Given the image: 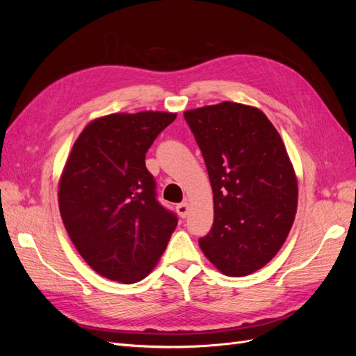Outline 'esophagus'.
Returning a JSON list of instances; mask_svg holds the SVG:
<instances>
[{"instance_id": "esophagus-1", "label": "esophagus", "mask_w": 356, "mask_h": 356, "mask_svg": "<svg viewBox=\"0 0 356 356\" xmlns=\"http://www.w3.org/2000/svg\"><path fill=\"white\" fill-rule=\"evenodd\" d=\"M177 212L181 218H186L188 215V203L184 202V203H179L177 204Z\"/></svg>"}]
</instances>
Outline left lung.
<instances>
[{"label":"left lung","instance_id":"left-lung-1","mask_svg":"<svg viewBox=\"0 0 356 356\" xmlns=\"http://www.w3.org/2000/svg\"><path fill=\"white\" fill-rule=\"evenodd\" d=\"M184 118L213 193V224L199 245L224 275H250L281 250L296 217L297 178L281 135L263 111L236 102Z\"/></svg>","mask_w":356,"mask_h":356}]
</instances>
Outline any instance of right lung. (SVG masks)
I'll return each instance as SVG.
<instances>
[{
    "mask_svg": "<svg viewBox=\"0 0 356 356\" xmlns=\"http://www.w3.org/2000/svg\"><path fill=\"white\" fill-rule=\"evenodd\" d=\"M174 113L110 114L84 127L59 181V211L70 238L96 273L123 284L144 279L174 233L145 153Z\"/></svg>",
    "mask_w": 356,
    "mask_h": 356,
    "instance_id": "1",
    "label": "right lung"
}]
</instances>
